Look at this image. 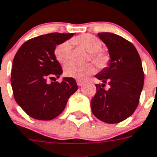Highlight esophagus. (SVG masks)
<instances>
[{"label": "esophagus", "instance_id": "34e87169", "mask_svg": "<svg viewBox=\"0 0 157 157\" xmlns=\"http://www.w3.org/2000/svg\"><path fill=\"white\" fill-rule=\"evenodd\" d=\"M76 83H77L78 86H82L84 85V81H81V80H76Z\"/></svg>", "mask_w": 157, "mask_h": 157}]
</instances>
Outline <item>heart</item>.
Here are the masks:
<instances>
[{"label": "heart", "mask_w": 157, "mask_h": 157, "mask_svg": "<svg viewBox=\"0 0 157 157\" xmlns=\"http://www.w3.org/2000/svg\"><path fill=\"white\" fill-rule=\"evenodd\" d=\"M74 44H77L87 52L91 53V59L98 67H104L108 61V57L105 53L99 52L101 48V41L96 36L91 34H84L77 36L72 40ZM71 44L68 41H65L57 45L55 48L54 53L56 60L61 64H65L70 59ZM94 72V66L92 64H86L84 65L70 64L64 67V75L68 77L84 80Z\"/></svg>", "instance_id": "obj_1"}]
</instances>
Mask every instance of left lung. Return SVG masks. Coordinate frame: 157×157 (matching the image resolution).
<instances>
[{"label":"left lung","mask_w":157,"mask_h":157,"mask_svg":"<svg viewBox=\"0 0 157 157\" xmlns=\"http://www.w3.org/2000/svg\"><path fill=\"white\" fill-rule=\"evenodd\" d=\"M98 36L107 46L110 60L95 76L102 84L96 85L91 109L101 121L117 124L128 118L139 104L144 81L141 60L135 46L122 36L112 33H100ZM106 83L107 90L103 89Z\"/></svg>","instance_id":"obj_1"}]
</instances>
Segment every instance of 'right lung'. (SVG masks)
<instances>
[{
    "instance_id": "obj_1",
    "label": "right lung",
    "mask_w": 157,
    "mask_h": 157,
    "mask_svg": "<svg viewBox=\"0 0 157 157\" xmlns=\"http://www.w3.org/2000/svg\"><path fill=\"white\" fill-rule=\"evenodd\" d=\"M73 33H52L27 40L13 61L11 85L17 103L29 117L40 121L56 118L64 111L68 98L78 87L74 78L64 77L55 56L56 46L70 39ZM55 81L50 84L48 79Z\"/></svg>"
}]
</instances>
